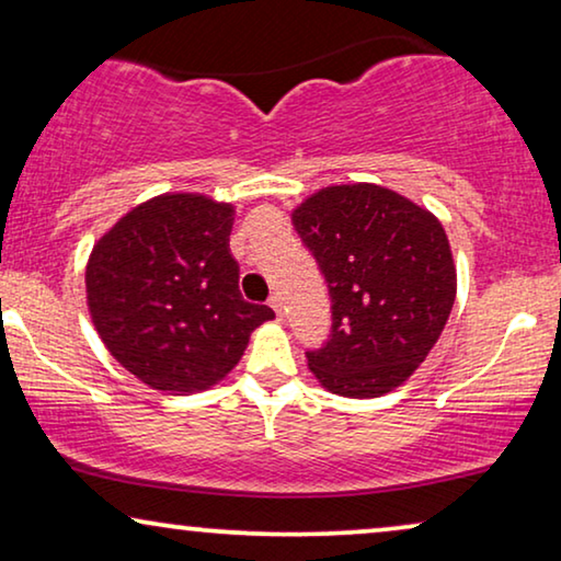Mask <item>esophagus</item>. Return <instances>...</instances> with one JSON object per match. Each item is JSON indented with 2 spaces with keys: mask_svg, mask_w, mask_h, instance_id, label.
I'll return each mask as SVG.
<instances>
[{
  "mask_svg": "<svg viewBox=\"0 0 561 561\" xmlns=\"http://www.w3.org/2000/svg\"><path fill=\"white\" fill-rule=\"evenodd\" d=\"M271 309L278 313V319H283V298H280V294L271 296Z\"/></svg>",
  "mask_w": 561,
  "mask_h": 561,
  "instance_id": "1",
  "label": "esophagus"
}]
</instances>
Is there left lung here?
Listing matches in <instances>:
<instances>
[{"mask_svg":"<svg viewBox=\"0 0 561 561\" xmlns=\"http://www.w3.org/2000/svg\"><path fill=\"white\" fill-rule=\"evenodd\" d=\"M332 296V329L309 350L332 393L378 398L401 386L439 340L457 294L449 240L434 214L396 191L355 183L294 211Z\"/></svg>","mask_w":561,"mask_h":561,"instance_id":"left-lung-1","label":"left lung"}]
</instances>
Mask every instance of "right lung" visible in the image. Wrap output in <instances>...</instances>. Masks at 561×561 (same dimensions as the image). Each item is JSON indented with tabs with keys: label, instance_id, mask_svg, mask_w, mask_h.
Listing matches in <instances>:
<instances>
[{
	"label": "right lung",
	"instance_id": "right-lung-1",
	"mask_svg": "<svg viewBox=\"0 0 561 561\" xmlns=\"http://www.w3.org/2000/svg\"><path fill=\"white\" fill-rule=\"evenodd\" d=\"M232 206L173 194L145 202L96 242L87 267L94 327L122 367L156 390L191 393L240 363L271 306L240 294Z\"/></svg>",
	"mask_w": 561,
	"mask_h": 561
}]
</instances>
